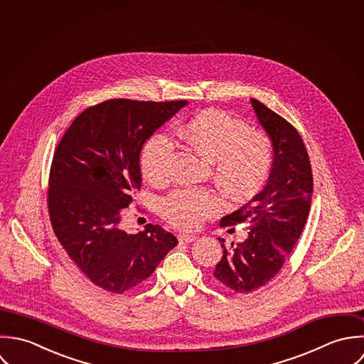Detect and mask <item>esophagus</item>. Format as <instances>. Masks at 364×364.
<instances>
[{"label":"esophagus","mask_w":364,"mask_h":364,"mask_svg":"<svg viewBox=\"0 0 364 364\" xmlns=\"http://www.w3.org/2000/svg\"><path fill=\"white\" fill-rule=\"evenodd\" d=\"M196 239H197L196 235H190V233H180V235H178V240H180V242L191 243V242H194Z\"/></svg>","instance_id":"34e87169"}]
</instances>
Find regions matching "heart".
I'll list each match as a JSON object with an SVG mask.
<instances>
[{
  "mask_svg": "<svg viewBox=\"0 0 364 364\" xmlns=\"http://www.w3.org/2000/svg\"><path fill=\"white\" fill-rule=\"evenodd\" d=\"M177 135L194 151L210 160L214 178L223 193L243 201L260 191L273 160L269 136L249 131L247 125L232 115L205 109L177 129ZM176 142L166 132L154 134L141 153V167L150 181H161L168 174ZM220 207V198L207 190H176L160 203L163 217L184 229L198 226Z\"/></svg>",
  "mask_w": 364,
  "mask_h": 364,
  "instance_id": "1",
  "label": "heart"
}]
</instances>
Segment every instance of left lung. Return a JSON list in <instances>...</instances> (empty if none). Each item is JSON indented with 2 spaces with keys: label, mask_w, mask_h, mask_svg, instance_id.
<instances>
[{
  "label": "left lung",
  "mask_w": 364,
  "mask_h": 364,
  "mask_svg": "<svg viewBox=\"0 0 364 364\" xmlns=\"http://www.w3.org/2000/svg\"><path fill=\"white\" fill-rule=\"evenodd\" d=\"M250 104L273 146V164L264 188L220 219L222 226L249 223L242 243L226 247L218 237L223 256L214 277L236 292L257 290L280 272L305 226L314 188L309 157L296 129L260 101L252 98Z\"/></svg>",
  "instance_id": "1"
}]
</instances>
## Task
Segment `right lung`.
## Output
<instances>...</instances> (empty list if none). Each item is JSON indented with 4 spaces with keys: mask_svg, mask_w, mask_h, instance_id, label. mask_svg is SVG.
<instances>
[{
    "mask_svg": "<svg viewBox=\"0 0 364 364\" xmlns=\"http://www.w3.org/2000/svg\"><path fill=\"white\" fill-rule=\"evenodd\" d=\"M187 104L109 100L82 111L56 147L50 222L74 264L104 290L122 294L139 286L178 243L153 223L128 233L121 219L141 188L146 141Z\"/></svg>",
    "mask_w": 364,
    "mask_h": 364,
    "instance_id": "1",
    "label": "right lung"
}]
</instances>
